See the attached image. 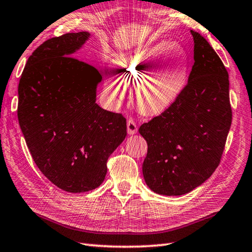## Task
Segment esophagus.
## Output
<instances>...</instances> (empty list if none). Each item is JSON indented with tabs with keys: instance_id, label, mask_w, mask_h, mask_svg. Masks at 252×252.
Masks as SVG:
<instances>
[{
	"instance_id": "obj_1",
	"label": "esophagus",
	"mask_w": 252,
	"mask_h": 252,
	"mask_svg": "<svg viewBox=\"0 0 252 252\" xmlns=\"http://www.w3.org/2000/svg\"><path fill=\"white\" fill-rule=\"evenodd\" d=\"M126 129H127V133H129L130 135H133L135 134V133L137 132V125L135 123L134 120H127V123H126Z\"/></svg>"
}]
</instances>
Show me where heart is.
<instances>
[{
  "mask_svg": "<svg viewBox=\"0 0 252 252\" xmlns=\"http://www.w3.org/2000/svg\"><path fill=\"white\" fill-rule=\"evenodd\" d=\"M169 50L167 60L157 67ZM115 65L120 83L134 87V103L144 116H158L173 105L185 88L189 70L186 52L170 42L121 56ZM106 89L112 98L121 97V89L114 80L106 82Z\"/></svg>",
  "mask_w": 252,
  "mask_h": 252,
  "instance_id": "b5f03b06",
  "label": "heart"
}]
</instances>
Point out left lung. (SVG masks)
Listing matches in <instances>:
<instances>
[{"instance_id": "obj_1", "label": "left lung", "mask_w": 252, "mask_h": 252, "mask_svg": "<svg viewBox=\"0 0 252 252\" xmlns=\"http://www.w3.org/2000/svg\"><path fill=\"white\" fill-rule=\"evenodd\" d=\"M194 37V65L173 105L140 126L148 145L143 175L153 191L181 196L215 172L232 123L228 73L200 33Z\"/></svg>"}]
</instances>
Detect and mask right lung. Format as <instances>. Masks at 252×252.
Here are the masks:
<instances>
[{
	"mask_svg": "<svg viewBox=\"0 0 252 252\" xmlns=\"http://www.w3.org/2000/svg\"><path fill=\"white\" fill-rule=\"evenodd\" d=\"M87 31L45 41L18 84V121L40 171L61 189L83 192L105 180L107 160L126 136V120L96 104L101 74L72 57Z\"/></svg>",
	"mask_w": 252,
	"mask_h": 252,
	"instance_id": "add662e5",
	"label": "right lung"
}]
</instances>
